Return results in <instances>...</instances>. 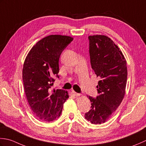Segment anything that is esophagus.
<instances>
[{
    "label": "esophagus",
    "instance_id": "obj_1",
    "mask_svg": "<svg viewBox=\"0 0 146 146\" xmlns=\"http://www.w3.org/2000/svg\"><path fill=\"white\" fill-rule=\"evenodd\" d=\"M72 93L74 95V96H80V95H81V94H80V93H76V92H75L74 91H72Z\"/></svg>",
    "mask_w": 146,
    "mask_h": 146
}]
</instances>
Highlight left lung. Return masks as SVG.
Listing matches in <instances>:
<instances>
[{"label":"left lung","mask_w":146,"mask_h":146,"mask_svg":"<svg viewBox=\"0 0 146 146\" xmlns=\"http://www.w3.org/2000/svg\"><path fill=\"white\" fill-rule=\"evenodd\" d=\"M88 39L92 69L100 81L96 86L98 96H89L91 110L84 117L92 123L101 124L110 118L123 99L127 79V62L120 48L110 38L94 35Z\"/></svg>","instance_id":"left-lung-1"}]
</instances>
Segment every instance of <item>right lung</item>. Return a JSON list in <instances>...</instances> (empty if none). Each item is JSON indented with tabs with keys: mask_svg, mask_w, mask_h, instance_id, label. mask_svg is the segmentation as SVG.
<instances>
[{
	"mask_svg": "<svg viewBox=\"0 0 146 146\" xmlns=\"http://www.w3.org/2000/svg\"><path fill=\"white\" fill-rule=\"evenodd\" d=\"M73 38L50 35L36 43L25 59L23 80L26 98L33 114L43 121H52L61 115L69 96L63 90H52L59 78L58 62L63 50Z\"/></svg>",
	"mask_w": 146,
	"mask_h": 146,
	"instance_id": "add662e5",
	"label": "right lung"
}]
</instances>
